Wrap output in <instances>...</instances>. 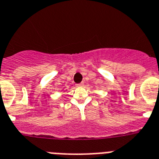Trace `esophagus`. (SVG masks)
<instances>
[{
  "instance_id": "34e87169",
  "label": "esophagus",
  "mask_w": 159,
  "mask_h": 159,
  "mask_svg": "<svg viewBox=\"0 0 159 159\" xmlns=\"http://www.w3.org/2000/svg\"><path fill=\"white\" fill-rule=\"evenodd\" d=\"M77 86H78V87H82V86H84V84H83V83H81V84H77Z\"/></svg>"
}]
</instances>
